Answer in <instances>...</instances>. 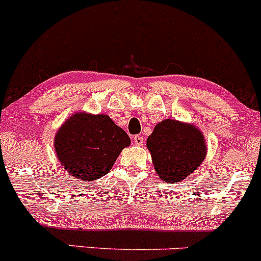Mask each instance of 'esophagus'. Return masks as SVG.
<instances>
[{
  "instance_id": "34e87169",
  "label": "esophagus",
  "mask_w": 261,
  "mask_h": 261,
  "mask_svg": "<svg viewBox=\"0 0 261 261\" xmlns=\"http://www.w3.org/2000/svg\"><path fill=\"white\" fill-rule=\"evenodd\" d=\"M134 144H135L136 146H141L142 144H144V137L142 136H134Z\"/></svg>"
}]
</instances>
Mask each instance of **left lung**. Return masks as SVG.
Here are the masks:
<instances>
[{
    "label": "left lung",
    "instance_id": "8db88e82",
    "mask_svg": "<svg viewBox=\"0 0 261 261\" xmlns=\"http://www.w3.org/2000/svg\"><path fill=\"white\" fill-rule=\"evenodd\" d=\"M146 145L156 173L170 183L187 178L207 154L204 136L196 126L171 119L154 126Z\"/></svg>",
    "mask_w": 261,
    "mask_h": 261
}]
</instances>
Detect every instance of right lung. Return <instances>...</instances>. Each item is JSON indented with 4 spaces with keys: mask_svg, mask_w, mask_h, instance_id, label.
I'll use <instances>...</instances> for the list:
<instances>
[{
    "mask_svg": "<svg viewBox=\"0 0 261 261\" xmlns=\"http://www.w3.org/2000/svg\"><path fill=\"white\" fill-rule=\"evenodd\" d=\"M130 144L127 134L108 115L80 111L63 122L54 148L62 166L75 178L95 181L110 172Z\"/></svg>",
    "mask_w": 261,
    "mask_h": 261,
    "instance_id": "add662e5",
    "label": "right lung"
}]
</instances>
